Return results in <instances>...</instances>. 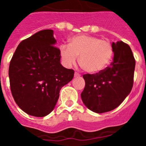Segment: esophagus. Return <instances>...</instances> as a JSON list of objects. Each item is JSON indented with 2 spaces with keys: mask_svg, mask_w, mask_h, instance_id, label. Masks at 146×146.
<instances>
[{
  "mask_svg": "<svg viewBox=\"0 0 146 146\" xmlns=\"http://www.w3.org/2000/svg\"><path fill=\"white\" fill-rule=\"evenodd\" d=\"M80 77V74L79 73H77V72H75V73H74V77Z\"/></svg>",
  "mask_w": 146,
  "mask_h": 146,
  "instance_id": "1",
  "label": "esophagus"
}]
</instances>
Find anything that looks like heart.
<instances>
[{
  "label": "heart",
  "mask_w": 146,
  "mask_h": 146,
  "mask_svg": "<svg viewBox=\"0 0 146 146\" xmlns=\"http://www.w3.org/2000/svg\"><path fill=\"white\" fill-rule=\"evenodd\" d=\"M60 57L64 66L69 68L79 61L88 73H98L104 70L113 56V50L108 41L88 35L72 37L69 45L61 44L59 47Z\"/></svg>",
  "instance_id": "1"
}]
</instances>
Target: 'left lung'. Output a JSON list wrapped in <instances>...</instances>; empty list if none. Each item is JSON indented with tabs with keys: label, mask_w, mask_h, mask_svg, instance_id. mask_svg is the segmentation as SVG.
<instances>
[{
	"label": "left lung",
	"mask_w": 146,
	"mask_h": 146,
	"mask_svg": "<svg viewBox=\"0 0 146 146\" xmlns=\"http://www.w3.org/2000/svg\"><path fill=\"white\" fill-rule=\"evenodd\" d=\"M114 57L110 66L94 74H84L86 82L81 93L82 102L91 111L103 113L118 107L133 86L135 60L128 44H112Z\"/></svg>",
	"instance_id": "8db88e82"
}]
</instances>
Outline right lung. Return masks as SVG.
<instances>
[{"label":"right lung","mask_w":146,"mask_h":146,"mask_svg":"<svg viewBox=\"0 0 146 146\" xmlns=\"http://www.w3.org/2000/svg\"><path fill=\"white\" fill-rule=\"evenodd\" d=\"M52 30H42L23 40L9 69L15 102L30 115L44 117L54 110L60 90L74 77V70L60 64Z\"/></svg>","instance_id":"1"}]
</instances>
